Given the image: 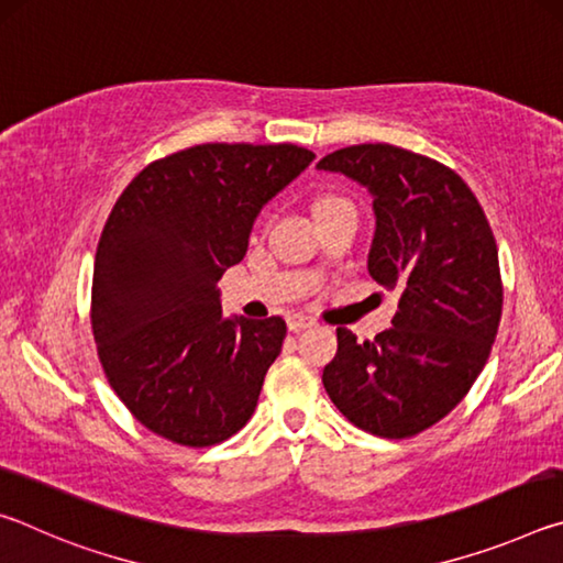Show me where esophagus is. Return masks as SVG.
Instances as JSON below:
<instances>
[{"label": "esophagus", "mask_w": 563, "mask_h": 563, "mask_svg": "<svg viewBox=\"0 0 563 563\" xmlns=\"http://www.w3.org/2000/svg\"><path fill=\"white\" fill-rule=\"evenodd\" d=\"M285 322H288V330H292V332L316 325V320L308 318V316H302V312H290V316L285 318Z\"/></svg>", "instance_id": "34e87169"}]
</instances>
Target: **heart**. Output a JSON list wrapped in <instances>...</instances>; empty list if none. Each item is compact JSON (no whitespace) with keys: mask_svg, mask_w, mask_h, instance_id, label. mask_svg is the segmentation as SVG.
Instances as JSON below:
<instances>
[{"mask_svg":"<svg viewBox=\"0 0 563 563\" xmlns=\"http://www.w3.org/2000/svg\"><path fill=\"white\" fill-rule=\"evenodd\" d=\"M325 201H332V198H325ZM325 201H322V203H325Z\"/></svg>","mask_w":563,"mask_h":563,"instance_id":"obj_1","label":"heart"}]
</instances>
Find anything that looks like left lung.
I'll list each match as a JSON object with an SVG mask.
<instances>
[{"instance_id":"obj_1","label":"left lung","mask_w":563,"mask_h":563,"mask_svg":"<svg viewBox=\"0 0 563 563\" xmlns=\"http://www.w3.org/2000/svg\"><path fill=\"white\" fill-rule=\"evenodd\" d=\"M318 168L373 196L367 271L399 295L393 328L375 340L338 330L322 385L360 430L402 440L450 415L487 365L501 318L497 243L472 190L432 158L360 144Z\"/></svg>"}]
</instances>
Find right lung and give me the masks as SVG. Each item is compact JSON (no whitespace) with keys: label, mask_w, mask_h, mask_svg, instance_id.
<instances>
[{"label":"right lung","mask_w":563,"mask_h":563,"mask_svg":"<svg viewBox=\"0 0 563 563\" xmlns=\"http://www.w3.org/2000/svg\"><path fill=\"white\" fill-rule=\"evenodd\" d=\"M312 158L292 144H203L119 196L93 261L91 325L113 393L151 432L211 446L255 412L285 320L225 318L218 280Z\"/></svg>","instance_id":"1"}]
</instances>
